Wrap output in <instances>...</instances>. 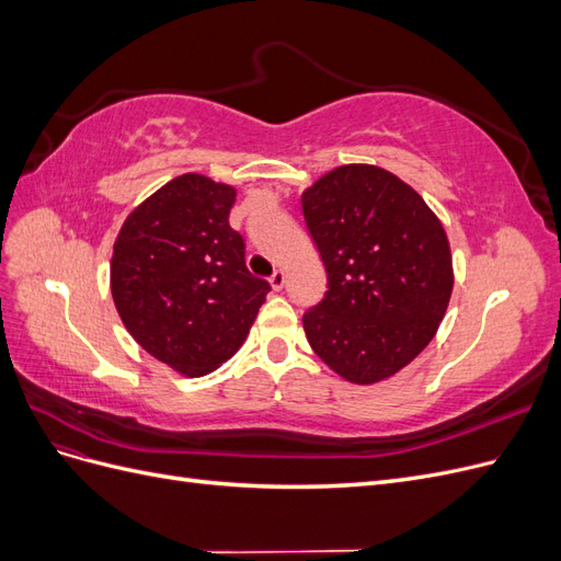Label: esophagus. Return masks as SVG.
I'll return each mask as SVG.
<instances>
[{
	"mask_svg": "<svg viewBox=\"0 0 561 561\" xmlns=\"http://www.w3.org/2000/svg\"><path fill=\"white\" fill-rule=\"evenodd\" d=\"M285 274H283V271H274V274H271V278H268V283H271V287H274V290L278 293V290H283V287H285Z\"/></svg>",
	"mask_w": 561,
	"mask_h": 561,
	"instance_id": "1",
	"label": "esophagus"
}]
</instances>
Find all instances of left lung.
Wrapping results in <instances>:
<instances>
[{"mask_svg": "<svg viewBox=\"0 0 561 561\" xmlns=\"http://www.w3.org/2000/svg\"><path fill=\"white\" fill-rule=\"evenodd\" d=\"M301 213L328 271L325 297L304 313L311 348L348 383L390 379L447 313L454 264L443 222L414 186L371 163L318 178Z\"/></svg>", "mask_w": 561, "mask_h": 561, "instance_id": "left-lung-1", "label": "left lung"}]
</instances>
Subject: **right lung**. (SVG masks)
<instances>
[{
  "label": "right lung",
  "instance_id": "obj_1",
  "mask_svg": "<svg viewBox=\"0 0 561 561\" xmlns=\"http://www.w3.org/2000/svg\"><path fill=\"white\" fill-rule=\"evenodd\" d=\"M236 186L198 173L165 182L116 233L110 287L118 318L151 358L206 377L243 346L271 290L229 227Z\"/></svg>",
  "mask_w": 561,
  "mask_h": 561
}]
</instances>
